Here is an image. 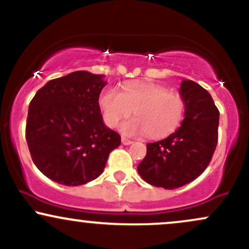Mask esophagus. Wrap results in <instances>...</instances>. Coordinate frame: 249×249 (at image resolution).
I'll return each mask as SVG.
<instances>
[{"label":"esophagus","instance_id":"obj_1","mask_svg":"<svg viewBox=\"0 0 249 249\" xmlns=\"http://www.w3.org/2000/svg\"><path fill=\"white\" fill-rule=\"evenodd\" d=\"M132 141H130V139H127V138H125V137H122V144L123 145H131L132 144Z\"/></svg>","mask_w":249,"mask_h":249}]
</instances>
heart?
<instances>
[{"instance_id": "b5f03b06", "label": "heart", "mask_w": 249, "mask_h": 249, "mask_svg": "<svg viewBox=\"0 0 249 249\" xmlns=\"http://www.w3.org/2000/svg\"><path fill=\"white\" fill-rule=\"evenodd\" d=\"M103 118L108 126H116L134 110L137 117L121 125L125 136L148 134L159 139L173 133L181 124L185 102L178 93L152 82H131L116 91L107 88L98 97Z\"/></svg>"}]
</instances>
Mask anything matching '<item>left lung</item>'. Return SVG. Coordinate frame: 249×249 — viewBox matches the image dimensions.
<instances>
[{
    "instance_id": "1",
    "label": "left lung",
    "mask_w": 249,
    "mask_h": 249,
    "mask_svg": "<svg viewBox=\"0 0 249 249\" xmlns=\"http://www.w3.org/2000/svg\"><path fill=\"white\" fill-rule=\"evenodd\" d=\"M180 95L185 118L176 132L146 145L138 165L139 176L156 187L176 190L193 181L206 170L218 142L219 110L204 88L182 81Z\"/></svg>"
}]
</instances>
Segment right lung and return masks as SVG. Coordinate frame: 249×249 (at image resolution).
<instances>
[{
    "label": "right lung",
    "mask_w": 249,
    "mask_h": 249,
    "mask_svg": "<svg viewBox=\"0 0 249 249\" xmlns=\"http://www.w3.org/2000/svg\"><path fill=\"white\" fill-rule=\"evenodd\" d=\"M103 75L75 71L51 79L31 99L25 138L45 177L79 186L98 178L121 136L103 123L98 97Z\"/></svg>",
    "instance_id": "add662e5"
}]
</instances>
